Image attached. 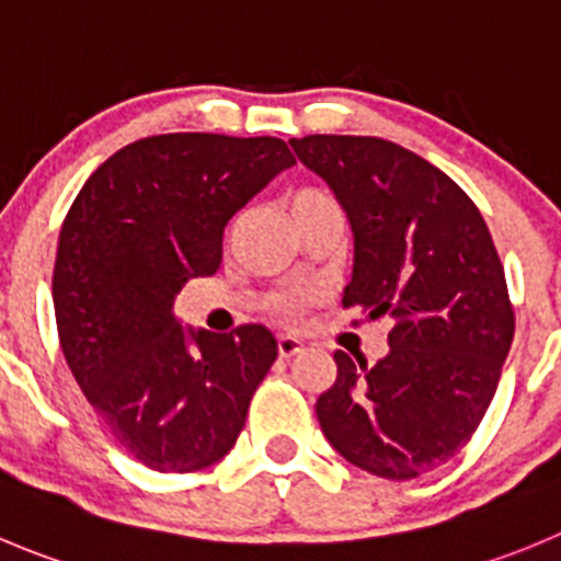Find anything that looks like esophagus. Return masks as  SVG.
<instances>
[{"label":"esophagus","mask_w":561,"mask_h":561,"mask_svg":"<svg viewBox=\"0 0 561 561\" xmlns=\"http://www.w3.org/2000/svg\"><path fill=\"white\" fill-rule=\"evenodd\" d=\"M302 350H306V344H302L300 339H295V335H280V339H277V355L280 357H291Z\"/></svg>","instance_id":"obj_1"}]
</instances>
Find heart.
<instances>
[{
    "mask_svg": "<svg viewBox=\"0 0 561 561\" xmlns=\"http://www.w3.org/2000/svg\"><path fill=\"white\" fill-rule=\"evenodd\" d=\"M286 204H289V211H291V217H295L297 226H302L306 220H311L313 215H322V211L335 209L333 197L324 195V192H319V190H311V186L291 192ZM311 300H313L311 289H284V291H277V295H272L270 311H272V317H277L280 322L291 324V322H297L302 313H306V308L311 306Z\"/></svg>",
    "mask_w": 561,
    "mask_h": 561,
    "instance_id": "b5f03b06",
    "label": "heart"
}]
</instances>
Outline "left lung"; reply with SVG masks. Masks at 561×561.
Here are the masks:
<instances>
[{
	"label": "left lung",
	"instance_id": "left-lung-1",
	"mask_svg": "<svg viewBox=\"0 0 561 561\" xmlns=\"http://www.w3.org/2000/svg\"><path fill=\"white\" fill-rule=\"evenodd\" d=\"M297 159L346 211L355 261L344 308L388 317V355L335 350L317 399L324 437L352 466L415 479L471 440L515 335L504 266L471 197L435 164L380 137L308 135Z\"/></svg>",
	"mask_w": 561,
	"mask_h": 561
}]
</instances>
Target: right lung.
Listing matches in <instances>:
<instances>
[{"instance_id": "right-lung-1", "label": "right lung", "mask_w": 561, "mask_h": 561, "mask_svg": "<svg viewBox=\"0 0 561 561\" xmlns=\"http://www.w3.org/2000/svg\"><path fill=\"white\" fill-rule=\"evenodd\" d=\"M291 164L277 137H146L68 209L51 277L62 355L115 444L151 471L222 460L275 364L266 328H181L173 302L190 277L220 270L228 220Z\"/></svg>"}]
</instances>
